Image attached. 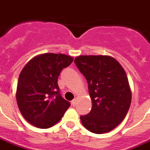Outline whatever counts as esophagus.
I'll return each instance as SVG.
<instances>
[{
  "mask_svg": "<svg viewBox=\"0 0 150 150\" xmlns=\"http://www.w3.org/2000/svg\"><path fill=\"white\" fill-rule=\"evenodd\" d=\"M71 105H72L73 106L76 105H77V100H76V99H74V100L71 101Z\"/></svg>",
  "mask_w": 150,
  "mask_h": 150,
  "instance_id": "obj_1",
  "label": "esophagus"
}]
</instances>
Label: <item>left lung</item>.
Returning <instances> with one entry per match:
<instances>
[{
    "instance_id": "1",
    "label": "left lung",
    "mask_w": 150,
    "mask_h": 150,
    "mask_svg": "<svg viewBox=\"0 0 150 150\" xmlns=\"http://www.w3.org/2000/svg\"><path fill=\"white\" fill-rule=\"evenodd\" d=\"M76 66L85 76L92 101L90 113L80 116L90 132L112 131L123 120L131 102V90L125 71L110 56H79Z\"/></svg>"
}]
</instances>
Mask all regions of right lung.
I'll return each instance as SVG.
<instances>
[{"label":"right lung","instance_id":"1","mask_svg":"<svg viewBox=\"0 0 150 150\" xmlns=\"http://www.w3.org/2000/svg\"><path fill=\"white\" fill-rule=\"evenodd\" d=\"M74 58L62 53H43L32 58L19 74L16 97L25 120L38 128L57 123L70 107L57 84L60 71Z\"/></svg>","mask_w":150,"mask_h":150}]
</instances>
